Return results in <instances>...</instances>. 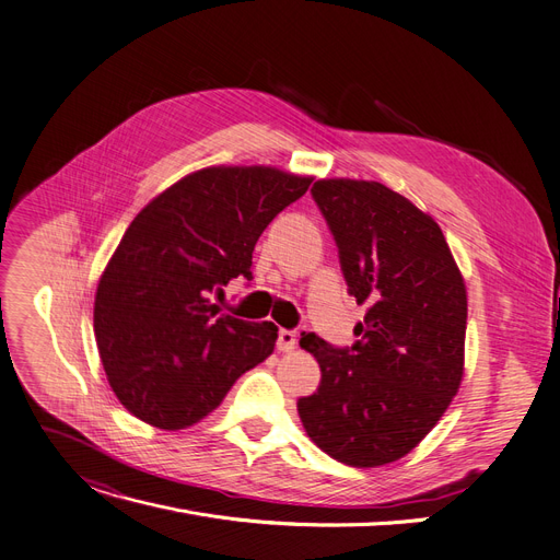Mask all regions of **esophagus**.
<instances>
[{
    "mask_svg": "<svg viewBox=\"0 0 560 560\" xmlns=\"http://www.w3.org/2000/svg\"><path fill=\"white\" fill-rule=\"evenodd\" d=\"M298 346V336L295 331L290 329H279V338H277V348L279 352H293Z\"/></svg>",
    "mask_w": 560,
    "mask_h": 560,
    "instance_id": "esophagus-1",
    "label": "esophagus"
}]
</instances>
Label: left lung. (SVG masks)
Masks as SVG:
<instances>
[{
    "label": "left lung",
    "mask_w": 560,
    "mask_h": 560,
    "mask_svg": "<svg viewBox=\"0 0 560 560\" xmlns=\"http://www.w3.org/2000/svg\"><path fill=\"white\" fill-rule=\"evenodd\" d=\"M336 240L357 304H369L352 348L315 334L318 392L298 400L311 442L350 467H382L417 448L465 375L467 288L430 214L375 180L311 187Z\"/></svg>",
    "instance_id": "8db88e82"
}]
</instances>
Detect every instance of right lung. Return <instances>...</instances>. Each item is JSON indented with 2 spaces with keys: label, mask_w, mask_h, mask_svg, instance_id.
Here are the masks:
<instances>
[{
  "label": "right lung",
  "mask_w": 560,
  "mask_h": 560,
  "mask_svg": "<svg viewBox=\"0 0 560 560\" xmlns=\"http://www.w3.org/2000/svg\"><path fill=\"white\" fill-rule=\"evenodd\" d=\"M313 178L275 166H208L145 206L95 290L93 331L109 386L132 417L183 430L272 354L275 323L220 315L210 293L252 279V254Z\"/></svg>",
  "instance_id": "obj_1"
}]
</instances>
